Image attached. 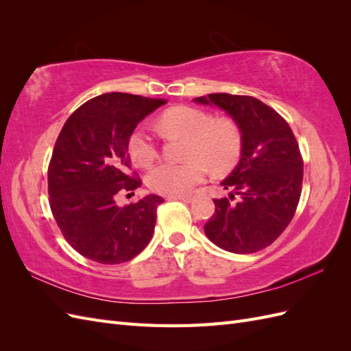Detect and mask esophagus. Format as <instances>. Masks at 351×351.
<instances>
[{"mask_svg":"<svg viewBox=\"0 0 351 351\" xmlns=\"http://www.w3.org/2000/svg\"><path fill=\"white\" fill-rule=\"evenodd\" d=\"M168 199H178L182 202H186V204H190V202L195 199V196L193 195H180V196H169Z\"/></svg>","mask_w":351,"mask_h":351,"instance_id":"34e87169","label":"esophagus"}]
</instances>
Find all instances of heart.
Listing matches in <instances>:
<instances>
[{
  "instance_id": "obj_1",
  "label": "heart",
  "mask_w": 351,
  "mask_h": 351,
  "mask_svg": "<svg viewBox=\"0 0 351 351\" xmlns=\"http://www.w3.org/2000/svg\"><path fill=\"white\" fill-rule=\"evenodd\" d=\"M158 127L167 134L189 137L187 161H165L152 168L146 183L154 192L167 196H180L190 192L210 173L228 171L243 152V133L236 121L215 119L208 111L192 107H176L165 111L158 120ZM129 155L142 168L151 167L159 155L156 137L149 127L141 125L129 137Z\"/></svg>"
}]
</instances>
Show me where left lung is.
<instances>
[{
	"label": "left lung",
	"instance_id": "left-lung-1",
	"mask_svg": "<svg viewBox=\"0 0 351 351\" xmlns=\"http://www.w3.org/2000/svg\"><path fill=\"white\" fill-rule=\"evenodd\" d=\"M227 111L243 133L239 165L214 199L208 239L232 253H254L277 240L293 219L303 183V158L291 127L274 108L247 95L210 93L195 99ZM237 202H234V200Z\"/></svg>",
	"mask_w": 351,
	"mask_h": 351
}]
</instances>
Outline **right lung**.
Here are the masks:
<instances>
[{
  "instance_id": "obj_1",
  "label": "right lung",
  "mask_w": 351,
  "mask_h": 351,
  "mask_svg": "<svg viewBox=\"0 0 351 351\" xmlns=\"http://www.w3.org/2000/svg\"><path fill=\"white\" fill-rule=\"evenodd\" d=\"M162 104L141 95L104 93L80 105L62 125L48 165L49 206L61 234L82 256L117 265L151 241L164 199L149 195L124 208L115 199L142 186L130 171L127 145L137 123Z\"/></svg>"
}]
</instances>
